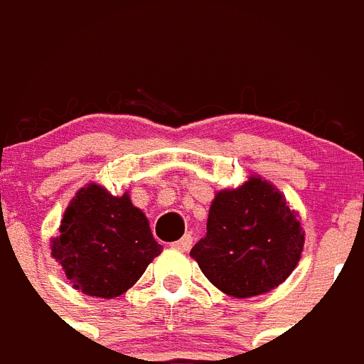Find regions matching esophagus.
Segmentation results:
<instances>
[{
	"instance_id": "obj_1",
	"label": "esophagus",
	"mask_w": 364,
	"mask_h": 364,
	"mask_svg": "<svg viewBox=\"0 0 364 364\" xmlns=\"http://www.w3.org/2000/svg\"><path fill=\"white\" fill-rule=\"evenodd\" d=\"M192 243H194V237L184 235L182 239H178L176 243H172V247H174V249H178V251H188V249L192 247Z\"/></svg>"
}]
</instances>
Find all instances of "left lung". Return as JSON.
<instances>
[{
    "instance_id": "8db88e82",
    "label": "left lung",
    "mask_w": 364,
    "mask_h": 364,
    "mask_svg": "<svg viewBox=\"0 0 364 364\" xmlns=\"http://www.w3.org/2000/svg\"><path fill=\"white\" fill-rule=\"evenodd\" d=\"M304 251V229L282 192L260 176L221 190L211 202L208 233L190 251L211 284L233 298L274 290Z\"/></svg>"
}]
</instances>
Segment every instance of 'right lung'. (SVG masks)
I'll return each instance as SVG.
<instances>
[{"mask_svg": "<svg viewBox=\"0 0 364 364\" xmlns=\"http://www.w3.org/2000/svg\"><path fill=\"white\" fill-rule=\"evenodd\" d=\"M50 251L76 290L109 300L143 277L162 245L127 192L112 196L100 184H87L68 203Z\"/></svg>", "mask_w": 364, "mask_h": 364, "instance_id": "1", "label": "right lung"}]
</instances>
